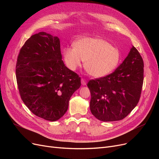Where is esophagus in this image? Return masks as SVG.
<instances>
[{"label": "esophagus", "mask_w": 159, "mask_h": 159, "mask_svg": "<svg viewBox=\"0 0 159 159\" xmlns=\"http://www.w3.org/2000/svg\"><path fill=\"white\" fill-rule=\"evenodd\" d=\"M81 84H82V85H85L86 84H87V82H86V81L84 79L81 80Z\"/></svg>", "instance_id": "esophagus-1"}]
</instances>
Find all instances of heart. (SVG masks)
<instances>
[{"label":"heart","instance_id":"obj_1","mask_svg":"<svg viewBox=\"0 0 159 159\" xmlns=\"http://www.w3.org/2000/svg\"><path fill=\"white\" fill-rule=\"evenodd\" d=\"M65 64L75 71L85 61V68L95 78H103L117 68L121 53L102 38L85 37L74 43V48H66L63 51Z\"/></svg>","mask_w":159,"mask_h":159}]
</instances>
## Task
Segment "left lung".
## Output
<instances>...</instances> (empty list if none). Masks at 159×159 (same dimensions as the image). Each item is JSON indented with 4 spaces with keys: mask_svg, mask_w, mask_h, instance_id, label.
<instances>
[{
    "mask_svg": "<svg viewBox=\"0 0 159 159\" xmlns=\"http://www.w3.org/2000/svg\"><path fill=\"white\" fill-rule=\"evenodd\" d=\"M144 64L138 50L132 46L118 68L107 76L90 80L91 112L102 121L124 119L137 106L143 84Z\"/></svg>",
    "mask_w": 159,
    "mask_h": 159,
    "instance_id": "left-lung-1",
    "label": "left lung"
}]
</instances>
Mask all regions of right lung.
<instances>
[{
    "instance_id": "add662e5",
    "label": "right lung",
    "mask_w": 159,
    "mask_h": 159,
    "mask_svg": "<svg viewBox=\"0 0 159 159\" xmlns=\"http://www.w3.org/2000/svg\"><path fill=\"white\" fill-rule=\"evenodd\" d=\"M16 76L21 99L30 111L50 121L66 113L81 78L62 61L60 41L45 32L32 35L19 53Z\"/></svg>"
}]
</instances>
